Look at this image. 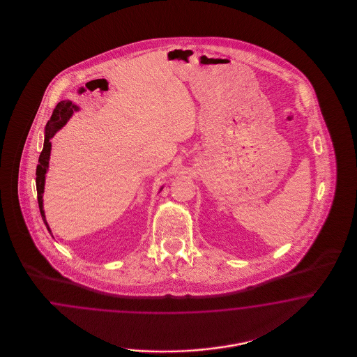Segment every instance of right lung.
<instances>
[{
    "mask_svg": "<svg viewBox=\"0 0 357 357\" xmlns=\"http://www.w3.org/2000/svg\"><path fill=\"white\" fill-rule=\"evenodd\" d=\"M77 109V107L69 100H63L56 105L53 109L51 119L48 120L47 127H45V140H44V147L43 151L38 156V165L36 169V188H37V201H38V207L40 213L43 217V221L45 223L48 231L51 233V229L45 220V213L43 208V194H44V185H45V174L48 170L50 165V156H51V139L53 135L68 121L69 118L72 116L73 111ZM52 234V233H51Z\"/></svg>",
    "mask_w": 357,
    "mask_h": 357,
    "instance_id": "1",
    "label": "right lung"
}]
</instances>
